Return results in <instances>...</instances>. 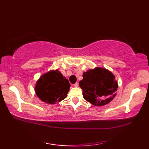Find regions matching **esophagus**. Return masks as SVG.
<instances>
[{"label":"esophagus","mask_w":149,"mask_h":149,"mask_svg":"<svg viewBox=\"0 0 149 149\" xmlns=\"http://www.w3.org/2000/svg\"><path fill=\"white\" fill-rule=\"evenodd\" d=\"M78 86H79L78 83H75V84H74V87H78Z\"/></svg>","instance_id":"esophagus-1"}]
</instances>
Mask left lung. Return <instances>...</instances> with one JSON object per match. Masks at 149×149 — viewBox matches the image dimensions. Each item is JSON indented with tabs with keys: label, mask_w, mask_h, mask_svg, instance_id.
I'll use <instances>...</instances> for the list:
<instances>
[{
	"label": "left lung",
	"mask_w": 149,
	"mask_h": 149,
	"mask_svg": "<svg viewBox=\"0 0 149 149\" xmlns=\"http://www.w3.org/2000/svg\"><path fill=\"white\" fill-rule=\"evenodd\" d=\"M79 81L84 99L94 106H102L108 104L116 95L118 83L111 72L97 67L83 73Z\"/></svg>",
	"instance_id": "1"
}]
</instances>
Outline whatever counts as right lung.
<instances>
[{"label": "right lung", "instance_id": "obj_1", "mask_svg": "<svg viewBox=\"0 0 149 149\" xmlns=\"http://www.w3.org/2000/svg\"><path fill=\"white\" fill-rule=\"evenodd\" d=\"M70 84L61 72L51 70L43 74L37 81L35 87L36 95L47 104H54L67 97Z\"/></svg>", "mask_w": 149, "mask_h": 149}]
</instances>
